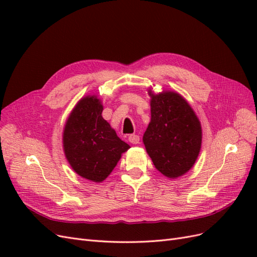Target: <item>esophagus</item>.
I'll return each instance as SVG.
<instances>
[{"mask_svg": "<svg viewBox=\"0 0 257 257\" xmlns=\"http://www.w3.org/2000/svg\"><path fill=\"white\" fill-rule=\"evenodd\" d=\"M128 142L131 144H138L139 142H141V138H139V136L136 134H131L128 136Z\"/></svg>", "mask_w": 257, "mask_h": 257, "instance_id": "esophagus-1", "label": "esophagus"}]
</instances>
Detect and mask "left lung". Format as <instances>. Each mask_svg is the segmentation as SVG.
<instances>
[{"instance_id": "1", "label": "left lung", "mask_w": 257, "mask_h": 257, "mask_svg": "<svg viewBox=\"0 0 257 257\" xmlns=\"http://www.w3.org/2000/svg\"><path fill=\"white\" fill-rule=\"evenodd\" d=\"M151 121L144 134L146 150L159 172L182 176L195 163L201 146V127L195 112L178 93H150Z\"/></svg>"}]
</instances>
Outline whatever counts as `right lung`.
Listing matches in <instances>:
<instances>
[{"label": "right lung", "instance_id": "add662e5", "mask_svg": "<svg viewBox=\"0 0 257 257\" xmlns=\"http://www.w3.org/2000/svg\"><path fill=\"white\" fill-rule=\"evenodd\" d=\"M102 111L98 98H82L69 115L63 133L69 164L79 176L94 182L105 180L130 148L103 119Z\"/></svg>", "mask_w": 257, "mask_h": 257}]
</instances>
